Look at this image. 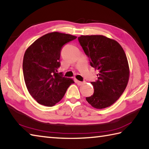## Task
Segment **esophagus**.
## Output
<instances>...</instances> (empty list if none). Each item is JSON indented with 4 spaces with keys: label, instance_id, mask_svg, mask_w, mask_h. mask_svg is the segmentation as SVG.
<instances>
[{
    "label": "esophagus",
    "instance_id": "1",
    "mask_svg": "<svg viewBox=\"0 0 149 149\" xmlns=\"http://www.w3.org/2000/svg\"><path fill=\"white\" fill-rule=\"evenodd\" d=\"M76 83H77V85H79V86H81V85H83V84H84V82H81V81H76Z\"/></svg>",
    "mask_w": 149,
    "mask_h": 149
}]
</instances>
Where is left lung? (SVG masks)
I'll list each match as a JSON object with an SVG mask.
<instances>
[{"label":"left lung","instance_id":"1","mask_svg":"<svg viewBox=\"0 0 149 149\" xmlns=\"http://www.w3.org/2000/svg\"><path fill=\"white\" fill-rule=\"evenodd\" d=\"M78 40L90 65L99 70L97 81L91 83L94 94L86 97V101L97 109L111 106L120 97L129 80V63L123 48L116 40L101 35L81 36Z\"/></svg>","mask_w":149,"mask_h":149}]
</instances>
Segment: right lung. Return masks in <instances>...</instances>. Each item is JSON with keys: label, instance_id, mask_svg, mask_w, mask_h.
Wrapping results in <instances>:
<instances>
[{"label": "right lung", "instance_id": "1", "mask_svg": "<svg viewBox=\"0 0 149 149\" xmlns=\"http://www.w3.org/2000/svg\"><path fill=\"white\" fill-rule=\"evenodd\" d=\"M76 36L54 31L39 38L26 49L22 69L26 86L34 100L42 105L53 107L74 83L72 79L57 73L63 46Z\"/></svg>", "mask_w": 149, "mask_h": 149}]
</instances>
